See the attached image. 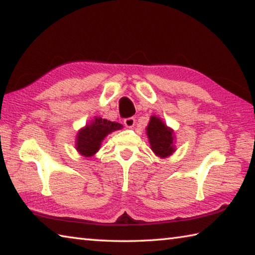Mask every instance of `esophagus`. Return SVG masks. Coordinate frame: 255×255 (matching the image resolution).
<instances>
[{
	"mask_svg": "<svg viewBox=\"0 0 255 255\" xmlns=\"http://www.w3.org/2000/svg\"><path fill=\"white\" fill-rule=\"evenodd\" d=\"M124 124L127 128H132L133 126H135V118H133V117L126 118L124 120Z\"/></svg>",
	"mask_w": 255,
	"mask_h": 255,
	"instance_id": "esophagus-1",
	"label": "esophagus"
}]
</instances>
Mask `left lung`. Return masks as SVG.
Instances as JSON below:
<instances>
[{
  "label": "left lung",
  "instance_id": "left-lung-1",
  "mask_svg": "<svg viewBox=\"0 0 255 255\" xmlns=\"http://www.w3.org/2000/svg\"><path fill=\"white\" fill-rule=\"evenodd\" d=\"M150 148L158 157H167L174 152V132L162 122L161 118L153 116L146 128Z\"/></svg>",
  "mask_w": 255,
  "mask_h": 255
}]
</instances>
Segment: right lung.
<instances>
[{
    "mask_svg": "<svg viewBox=\"0 0 255 255\" xmlns=\"http://www.w3.org/2000/svg\"><path fill=\"white\" fill-rule=\"evenodd\" d=\"M122 128L123 125L118 123L96 117L91 124L86 125L84 128H82L77 132L75 145L77 152L85 157L93 156L100 149L102 140L105 139L106 136Z\"/></svg>",
    "mask_w": 255,
    "mask_h": 255,
    "instance_id": "add662e5",
    "label": "right lung"
}]
</instances>
